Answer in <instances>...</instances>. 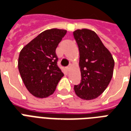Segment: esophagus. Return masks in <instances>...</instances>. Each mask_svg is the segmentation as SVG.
Wrapping results in <instances>:
<instances>
[{"instance_id":"obj_1","label":"esophagus","mask_w":131,"mask_h":131,"mask_svg":"<svg viewBox=\"0 0 131 131\" xmlns=\"http://www.w3.org/2000/svg\"><path fill=\"white\" fill-rule=\"evenodd\" d=\"M71 66H72V65L71 64H69V66H68L66 68L67 70H69V69H70V67H71Z\"/></svg>"}]
</instances>
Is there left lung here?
<instances>
[{
	"label": "left lung",
	"mask_w": 131,
	"mask_h": 131,
	"mask_svg": "<svg viewBox=\"0 0 131 131\" xmlns=\"http://www.w3.org/2000/svg\"><path fill=\"white\" fill-rule=\"evenodd\" d=\"M79 50L81 80L74 85L79 97L85 100L97 98L106 90L111 81L115 61L95 32L77 29L73 33Z\"/></svg>",
	"instance_id": "left-lung-1"
}]
</instances>
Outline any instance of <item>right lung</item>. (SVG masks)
Listing matches in <instances>:
<instances>
[{"instance_id": "right-lung-1", "label": "right lung", "mask_w": 131, "mask_h": 131, "mask_svg": "<svg viewBox=\"0 0 131 131\" xmlns=\"http://www.w3.org/2000/svg\"><path fill=\"white\" fill-rule=\"evenodd\" d=\"M67 31L51 29L44 31L20 51L18 67L25 87L36 97L54 93L63 77L57 65L56 49Z\"/></svg>"}]
</instances>
